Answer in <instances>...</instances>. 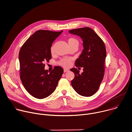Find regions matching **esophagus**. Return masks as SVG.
<instances>
[{
	"label": "esophagus",
	"mask_w": 132,
	"mask_h": 132,
	"mask_svg": "<svg viewBox=\"0 0 132 132\" xmlns=\"http://www.w3.org/2000/svg\"><path fill=\"white\" fill-rule=\"evenodd\" d=\"M69 70H67V69H64V72H68Z\"/></svg>",
	"instance_id": "esophagus-1"
}]
</instances>
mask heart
<instances>
[{
    "instance_id": "heart-1",
    "label": "heart",
    "mask_w": 132,
    "mask_h": 132,
    "mask_svg": "<svg viewBox=\"0 0 132 132\" xmlns=\"http://www.w3.org/2000/svg\"><path fill=\"white\" fill-rule=\"evenodd\" d=\"M68 44H69V46L70 47V48H71L74 46L78 45V40L73 37H70L68 38ZM54 50H55V46L53 45L50 48L51 53V54L54 53ZM72 60V59L71 58H63L59 61L58 64L62 66L63 67L69 68L71 65Z\"/></svg>"
}]
</instances>
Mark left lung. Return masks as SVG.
Segmentation results:
<instances>
[{
	"mask_svg": "<svg viewBox=\"0 0 132 132\" xmlns=\"http://www.w3.org/2000/svg\"><path fill=\"white\" fill-rule=\"evenodd\" d=\"M69 33L80 36L83 39L84 49L75 61V66L83 67L80 74L76 68H72L75 77L71 85L75 92L83 96L89 97L98 90L104 75L106 49L102 39L90 28L73 29Z\"/></svg>",
	"mask_w": 132,
	"mask_h": 132,
	"instance_id": "obj_1",
	"label": "left lung"
}]
</instances>
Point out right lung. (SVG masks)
Masks as SVG:
<instances>
[{
    "label": "right lung",
    "mask_w": 132,
    "mask_h": 132,
    "mask_svg": "<svg viewBox=\"0 0 132 132\" xmlns=\"http://www.w3.org/2000/svg\"><path fill=\"white\" fill-rule=\"evenodd\" d=\"M62 32L38 30L20 50V79L25 89L35 98L43 99L50 95L63 73V69L59 66L55 67L49 72L44 69V63L51 58L52 44Z\"/></svg>",
    "instance_id": "add662e5"
}]
</instances>
